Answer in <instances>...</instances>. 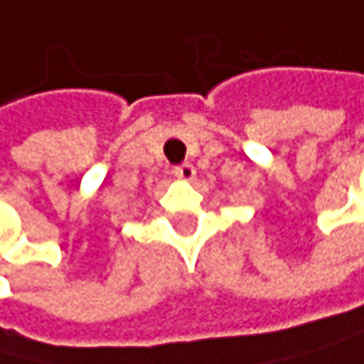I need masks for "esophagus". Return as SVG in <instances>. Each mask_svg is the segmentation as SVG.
<instances>
[{
	"label": "esophagus",
	"instance_id": "obj_1",
	"mask_svg": "<svg viewBox=\"0 0 364 364\" xmlns=\"http://www.w3.org/2000/svg\"><path fill=\"white\" fill-rule=\"evenodd\" d=\"M173 176L180 178V180H193L195 178V167L191 165V162H182L180 167L173 169Z\"/></svg>",
	"mask_w": 364,
	"mask_h": 364
}]
</instances>
